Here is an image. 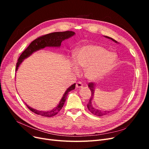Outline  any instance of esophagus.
<instances>
[{
    "instance_id": "34e87169",
    "label": "esophagus",
    "mask_w": 149,
    "mask_h": 149,
    "mask_svg": "<svg viewBox=\"0 0 149 149\" xmlns=\"http://www.w3.org/2000/svg\"><path fill=\"white\" fill-rule=\"evenodd\" d=\"M83 86V84L80 81L78 82L76 84V88H82Z\"/></svg>"
}]
</instances>
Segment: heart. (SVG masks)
<instances>
[{
	"label": "heart",
	"instance_id": "obj_1",
	"mask_svg": "<svg viewBox=\"0 0 149 149\" xmlns=\"http://www.w3.org/2000/svg\"><path fill=\"white\" fill-rule=\"evenodd\" d=\"M118 55L96 45H87L78 49L74 54V63L79 68H86V76L91 81L101 78L116 64ZM74 71H77L75 66Z\"/></svg>",
	"mask_w": 149,
	"mask_h": 149
}]
</instances>
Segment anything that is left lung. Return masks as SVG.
Segmentation results:
<instances>
[{"mask_svg": "<svg viewBox=\"0 0 149 149\" xmlns=\"http://www.w3.org/2000/svg\"><path fill=\"white\" fill-rule=\"evenodd\" d=\"M104 37L106 38H108V39L112 40V41L116 43H118V42L116 41L115 40H114L113 38H112L111 37H107V36H104ZM95 86H96V84H94L93 83H89L88 84V87L89 88L90 90H91V97H90L88 105H87V107H88V110L90 112H91L92 114H93L94 115H95V116H104V115H106L107 114L110 113V112H111L112 111H101V110L96 109V108L93 107V106L92 104V101L93 100V97H94V90H95Z\"/></svg>", "mask_w": 149, "mask_h": 149, "instance_id": "8db88e82", "label": "left lung"}]
</instances>
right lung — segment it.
<instances>
[{"label":"right lung","instance_id":"1","mask_svg":"<svg viewBox=\"0 0 149 149\" xmlns=\"http://www.w3.org/2000/svg\"><path fill=\"white\" fill-rule=\"evenodd\" d=\"M74 35H75V33L74 31H60H60H58V32H53L49 34H47L45 35L42 36V37H38V38L35 39L29 45V46L26 48L23 52V53L20 55L17 63L15 71H17L19 66L21 65L22 63L23 62V61L25 59H26V58H28L30 55H32L34 52L38 51L40 49H42L44 48L48 47H60L61 46V42L63 41V40L73 37V36ZM75 85H76V83L72 84L70 87H69L66 90L65 93H64L63 96L61 100H60L58 106L51 111H43L36 110L33 109V108L29 106L26 104H25L31 111H32L33 112H34V113L37 114L38 115H40L45 117L54 116L55 115L57 114L58 112L62 109V107L63 106L64 104L66 101V97L68 96V93L70 91H72V90L74 89Z\"/></svg>","mask_w":149,"mask_h":149}]
</instances>
